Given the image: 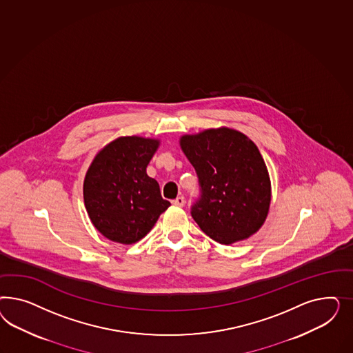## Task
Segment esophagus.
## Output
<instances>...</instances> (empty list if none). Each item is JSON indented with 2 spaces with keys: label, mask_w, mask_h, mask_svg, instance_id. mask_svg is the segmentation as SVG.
Listing matches in <instances>:
<instances>
[{
  "label": "esophagus",
  "mask_w": 353,
  "mask_h": 353,
  "mask_svg": "<svg viewBox=\"0 0 353 353\" xmlns=\"http://www.w3.org/2000/svg\"><path fill=\"white\" fill-rule=\"evenodd\" d=\"M172 203H173V205H176V207H183L185 205V198L183 196H177Z\"/></svg>",
  "instance_id": "34e87169"
}]
</instances>
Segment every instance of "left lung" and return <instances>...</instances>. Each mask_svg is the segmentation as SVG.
<instances>
[{"label": "left lung", "mask_w": 353, "mask_h": 353, "mask_svg": "<svg viewBox=\"0 0 353 353\" xmlns=\"http://www.w3.org/2000/svg\"><path fill=\"white\" fill-rule=\"evenodd\" d=\"M180 146L202 192L192 208L195 223L221 245L255 234L272 201L269 173L256 145L239 130L220 127L183 134Z\"/></svg>", "instance_id": "obj_1"}]
</instances>
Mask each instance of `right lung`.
<instances>
[{
  "instance_id": "add662e5",
  "label": "right lung",
  "mask_w": 353,
  "mask_h": 353,
  "mask_svg": "<svg viewBox=\"0 0 353 353\" xmlns=\"http://www.w3.org/2000/svg\"><path fill=\"white\" fill-rule=\"evenodd\" d=\"M161 139L125 136L97 152L84 179V204L97 230L112 242L132 245L149 233L171 203L146 173Z\"/></svg>"
}]
</instances>
